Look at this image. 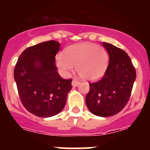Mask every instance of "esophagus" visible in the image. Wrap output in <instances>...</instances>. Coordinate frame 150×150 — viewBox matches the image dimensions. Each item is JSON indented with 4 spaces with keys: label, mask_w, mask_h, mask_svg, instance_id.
Segmentation results:
<instances>
[{
    "label": "esophagus",
    "mask_w": 150,
    "mask_h": 150,
    "mask_svg": "<svg viewBox=\"0 0 150 150\" xmlns=\"http://www.w3.org/2000/svg\"><path fill=\"white\" fill-rule=\"evenodd\" d=\"M79 84H80V82H78V81H77L76 79H73V80H72V86H73V87H76V86H78Z\"/></svg>",
    "instance_id": "34e87169"
}]
</instances>
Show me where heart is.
Returning <instances> with one entry per match:
<instances>
[{
    "mask_svg": "<svg viewBox=\"0 0 150 150\" xmlns=\"http://www.w3.org/2000/svg\"><path fill=\"white\" fill-rule=\"evenodd\" d=\"M108 63L107 50L88 42L67 47L63 56L56 57L57 67L63 73L67 75L75 65L78 75L86 81H94L100 78L107 69Z\"/></svg>",
    "mask_w": 150,
    "mask_h": 150,
    "instance_id": "b5f03b06",
    "label": "heart"
}]
</instances>
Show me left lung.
I'll return each mask as SVG.
<instances>
[{"label": "left lung", "mask_w": 150, "mask_h": 150, "mask_svg": "<svg viewBox=\"0 0 150 150\" xmlns=\"http://www.w3.org/2000/svg\"><path fill=\"white\" fill-rule=\"evenodd\" d=\"M102 45L109 54V64L102 79L89 84L86 104L92 114L110 117L121 111L128 102L137 73L125 51L108 43Z\"/></svg>", "instance_id": "obj_1"}]
</instances>
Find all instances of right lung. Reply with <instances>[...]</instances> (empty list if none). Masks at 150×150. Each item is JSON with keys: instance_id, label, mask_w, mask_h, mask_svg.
Segmentation results:
<instances>
[{"instance_id": "right-lung-1", "label": "right lung", "mask_w": 150, "mask_h": 150, "mask_svg": "<svg viewBox=\"0 0 150 150\" xmlns=\"http://www.w3.org/2000/svg\"><path fill=\"white\" fill-rule=\"evenodd\" d=\"M56 40L29 47L19 56L13 76L19 98L28 111L40 117L59 114L65 106L72 80L60 77L56 55L60 50Z\"/></svg>"}]
</instances>
